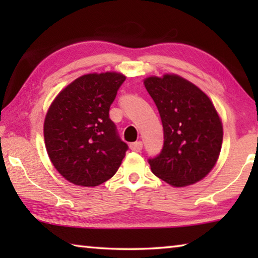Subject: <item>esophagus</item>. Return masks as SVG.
<instances>
[{"mask_svg": "<svg viewBox=\"0 0 258 258\" xmlns=\"http://www.w3.org/2000/svg\"><path fill=\"white\" fill-rule=\"evenodd\" d=\"M142 142L141 141H138V142H134V143H131L130 145V149L132 151H135V152H139L142 150Z\"/></svg>", "mask_w": 258, "mask_h": 258, "instance_id": "esophagus-1", "label": "esophagus"}]
</instances>
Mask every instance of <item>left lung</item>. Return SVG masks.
<instances>
[{
  "label": "left lung",
  "mask_w": 258,
  "mask_h": 258,
  "mask_svg": "<svg viewBox=\"0 0 258 258\" xmlns=\"http://www.w3.org/2000/svg\"><path fill=\"white\" fill-rule=\"evenodd\" d=\"M164 128L160 155L149 159L152 173L175 187L195 184L216 165L223 125L208 95L176 74L143 80Z\"/></svg>",
  "instance_id": "left-lung-1"
}]
</instances>
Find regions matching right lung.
I'll list each match as a JSON object with an SVG mask.
<instances>
[{
  "label": "right lung",
  "mask_w": 258,
  "mask_h": 258,
  "mask_svg": "<svg viewBox=\"0 0 258 258\" xmlns=\"http://www.w3.org/2000/svg\"><path fill=\"white\" fill-rule=\"evenodd\" d=\"M125 80L116 72L85 74L61 90L47 109V155L71 183L97 186L118 171L127 145L117 135L109 108Z\"/></svg>",
  "instance_id": "1"
}]
</instances>
